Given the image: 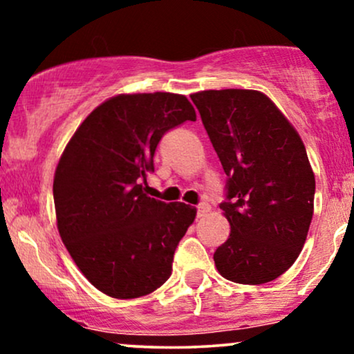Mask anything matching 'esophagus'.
Masks as SVG:
<instances>
[{"mask_svg": "<svg viewBox=\"0 0 354 354\" xmlns=\"http://www.w3.org/2000/svg\"><path fill=\"white\" fill-rule=\"evenodd\" d=\"M209 205L208 203H203V205H200L198 206V218H203V216H206V214L209 213Z\"/></svg>", "mask_w": 354, "mask_h": 354, "instance_id": "obj_1", "label": "esophagus"}]
</instances>
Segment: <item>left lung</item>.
Returning <instances> with one entry per match:
<instances>
[{
  "instance_id": "left-lung-1",
  "label": "left lung",
  "mask_w": 354,
  "mask_h": 354,
  "mask_svg": "<svg viewBox=\"0 0 354 354\" xmlns=\"http://www.w3.org/2000/svg\"><path fill=\"white\" fill-rule=\"evenodd\" d=\"M191 100L228 176L219 208L231 233L214 251L218 273L241 284L273 281L301 253L315 209L301 136L256 89H206Z\"/></svg>"
}]
</instances>
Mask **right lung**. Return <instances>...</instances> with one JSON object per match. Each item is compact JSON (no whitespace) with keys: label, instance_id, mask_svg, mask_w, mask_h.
<instances>
[{"label":"right lung","instance_id":"obj_1","mask_svg":"<svg viewBox=\"0 0 354 354\" xmlns=\"http://www.w3.org/2000/svg\"><path fill=\"white\" fill-rule=\"evenodd\" d=\"M196 121L185 95H116L96 106L61 154L53 180L56 226L81 273L116 299L153 293L171 276L196 208L145 193L168 129Z\"/></svg>","mask_w":354,"mask_h":354}]
</instances>
